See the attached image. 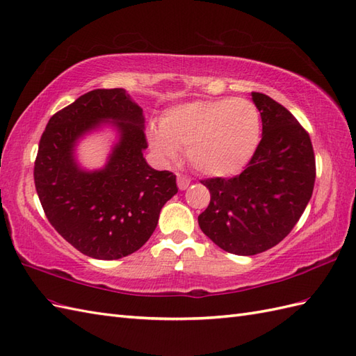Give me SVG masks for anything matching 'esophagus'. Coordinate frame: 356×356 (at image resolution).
Masks as SVG:
<instances>
[{
  "label": "esophagus",
  "instance_id": "34e87169",
  "mask_svg": "<svg viewBox=\"0 0 356 356\" xmlns=\"http://www.w3.org/2000/svg\"><path fill=\"white\" fill-rule=\"evenodd\" d=\"M177 183H178L179 190H186L190 186V178L186 177V175H181V173H178V175H177Z\"/></svg>",
  "mask_w": 356,
  "mask_h": 356
}]
</instances>
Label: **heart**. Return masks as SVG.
Returning <instances> with one entry per match:
<instances>
[{"instance_id": "heart-1", "label": "heart", "mask_w": 356, "mask_h": 356, "mask_svg": "<svg viewBox=\"0 0 356 356\" xmlns=\"http://www.w3.org/2000/svg\"><path fill=\"white\" fill-rule=\"evenodd\" d=\"M160 129H148V143L161 161L178 157L186 146L190 164L208 177H231L252 160L261 119L243 98L197 99L166 110Z\"/></svg>"}]
</instances>
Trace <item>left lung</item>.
Masks as SVG:
<instances>
[{
  "label": "left lung",
  "instance_id": "1",
  "mask_svg": "<svg viewBox=\"0 0 356 356\" xmlns=\"http://www.w3.org/2000/svg\"><path fill=\"white\" fill-rule=\"evenodd\" d=\"M263 137L248 168L234 178L202 184L211 201L199 214L202 232L229 254L257 255L289 236L313 195L316 159L311 138L291 113L252 92Z\"/></svg>",
  "mask_w": 356,
  "mask_h": 356
}]
</instances>
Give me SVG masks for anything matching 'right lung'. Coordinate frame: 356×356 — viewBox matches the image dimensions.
Instances as JSON below:
<instances>
[{
	"label": "right lung",
	"mask_w": 356,
	"mask_h": 356,
	"mask_svg": "<svg viewBox=\"0 0 356 356\" xmlns=\"http://www.w3.org/2000/svg\"><path fill=\"white\" fill-rule=\"evenodd\" d=\"M108 127L115 142L106 164L81 166L83 138ZM143 110L124 89H97L49 119L34 184L49 223L67 243L97 259H119L140 249L157 228L160 211L178 193L177 177L143 157Z\"/></svg>",
	"instance_id": "obj_1"
}]
</instances>
